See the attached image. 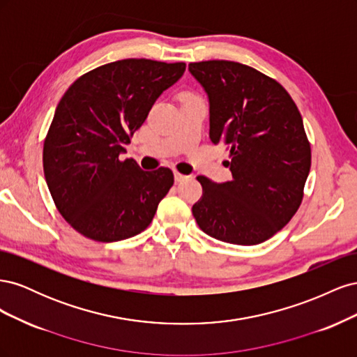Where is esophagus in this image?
Returning <instances> with one entry per match:
<instances>
[{"mask_svg":"<svg viewBox=\"0 0 357 357\" xmlns=\"http://www.w3.org/2000/svg\"><path fill=\"white\" fill-rule=\"evenodd\" d=\"M174 178H176V181H183V180L188 178V176L181 174V172H178V171H174Z\"/></svg>","mask_w":357,"mask_h":357,"instance_id":"esophagus-1","label":"esophagus"}]
</instances>
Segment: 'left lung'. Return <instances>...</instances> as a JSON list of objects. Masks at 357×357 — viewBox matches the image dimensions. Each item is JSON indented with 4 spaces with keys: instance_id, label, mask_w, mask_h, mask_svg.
Masks as SVG:
<instances>
[{
    "instance_id": "1",
    "label": "left lung",
    "mask_w": 357,
    "mask_h": 357,
    "mask_svg": "<svg viewBox=\"0 0 357 357\" xmlns=\"http://www.w3.org/2000/svg\"><path fill=\"white\" fill-rule=\"evenodd\" d=\"M208 95L210 139L229 149L232 180L198 176L192 213L213 238L255 245L294 218L304 198L311 147L302 116L282 84L234 61L189 63Z\"/></svg>"
}]
</instances>
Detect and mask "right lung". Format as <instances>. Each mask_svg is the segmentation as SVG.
Masks as SVG:
<instances>
[{"mask_svg":"<svg viewBox=\"0 0 357 357\" xmlns=\"http://www.w3.org/2000/svg\"><path fill=\"white\" fill-rule=\"evenodd\" d=\"M185 62L122 59L83 74L61 98L43 147V169L58 211L86 238H131L152 223L174 185L169 168L143 171L121 160Z\"/></svg>","mask_w":357,"mask_h":357,"instance_id":"1","label":"right lung"}]
</instances>
